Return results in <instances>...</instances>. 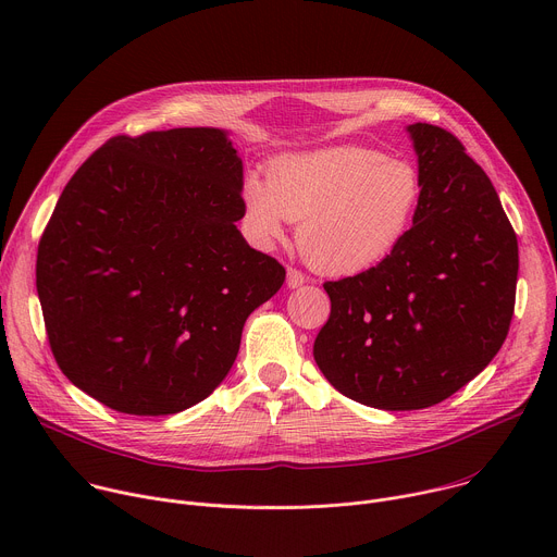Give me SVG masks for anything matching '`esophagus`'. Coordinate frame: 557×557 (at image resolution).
Listing matches in <instances>:
<instances>
[{
	"instance_id": "obj_1",
	"label": "esophagus",
	"mask_w": 557,
	"mask_h": 557,
	"mask_svg": "<svg viewBox=\"0 0 557 557\" xmlns=\"http://www.w3.org/2000/svg\"><path fill=\"white\" fill-rule=\"evenodd\" d=\"M304 282H306V275H304L299 269L288 267V271H286V284H288V288H297V286H301Z\"/></svg>"
}]
</instances>
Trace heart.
Instances as JSON below:
<instances>
[{
    "label": "heart",
    "instance_id": "b5f03b06",
    "mask_svg": "<svg viewBox=\"0 0 557 557\" xmlns=\"http://www.w3.org/2000/svg\"><path fill=\"white\" fill-rule=\"evenodd\" d=\"M423 200L419 170L363 145H335L275 156L267 178L243 183L245 220L262 245L282 240L299 222L306 262L331 275L368 271L408 237Z\"/></svg>",
    "mask_w": 557,
    "mask_h": 557
}]
</instances>
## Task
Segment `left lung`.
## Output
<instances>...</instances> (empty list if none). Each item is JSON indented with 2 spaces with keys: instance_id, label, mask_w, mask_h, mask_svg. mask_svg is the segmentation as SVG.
Returning a JSON list of instances; mask_svg holds the SVG:
<instances>
[{
  "instance_id": "8db88e82",
  "label": "left lung",
  "mask_w": 557,
  "mask_h": 557,
  "mask_svg": "<svg viewBox=\"0 0 557 557\" xmlns=\"http://www.w3.org/2000/svg\"><path fill=\"white\" fill-rule=\"evenodd\" d=\"M423 200L381 264L324 282L331 317L314 361L348 399L379 410L436 406L483 372L507 339L518 240L483 168L447 129L408 127Z\"/></svg>"
}]
</instances>
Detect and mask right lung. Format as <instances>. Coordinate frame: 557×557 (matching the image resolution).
Returning a JSON list of instances; mask_svg holds the SVG:
<instances>
[{"mask_svg":"<svg viewBox=\"0 0 557 557\" xmlns=\"http://www.w3.org/2000/svg\"><path fill=\"white\" fill-rule=\"evenodd\" d=\"M243 161L226 132L112 136L44 228L37 293L61 372L136 417L183 412L222 383L284 267L247 245Z\"/></svg>","mask_w":557,"mask_h":557,"instance_id":"right-lung-1","label":"right lung"}]
</instances>
